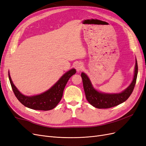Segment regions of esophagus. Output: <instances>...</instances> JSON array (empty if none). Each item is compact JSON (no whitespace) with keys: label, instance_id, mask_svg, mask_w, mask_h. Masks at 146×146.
<instances>
[{"label":"esophagus","instance_id":"obj_1","mask_svg":"<svg viewBox=\"0 0 146 146\" xmlns=\"http://www.w3.org/2000/svg\"><path fill=\"white\" fill-rule=\"evenodd\" d=\"M82 68H83V64L82 63H79L76 65V69H77V71L78 72H79L80 71H81Z\"/></svg>","mask_w":146,"mask_h":146}]
</instances>
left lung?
Returning a JSON list of instances; mask_svg holds the SVG:
<instances>
[{
    "mask_svg": "<svg viewBox=\"0 0 146 146\" xmlns=\"http://www.w3.org/2000/svg\"><path fill=\"white\" fill-rule=\"evenodd\" d=\"M138 74V64L136 60L134 77L133 81L126 89L119 94H105L97 91L95 89L89 78L84 72L81 76L83 80V88L88 102L94 107L98 109L110 108L121 104L128 99L132 94L135 85L136 84Z\"/></svg>",
    "mask_w": 146,
    "mask_h": 146,
    "instance_id": "left-lung-1",
    "label": "left lung"
}]
</instances>
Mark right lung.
Listing matches in <instances>:
<instances>
[{"instance_id":"1","label":"right lung","mask_w":146,"mask_h":146,"mask_svg":"<svg viewBox=\"0 0 146 146\" xmlns=\"http://www.w3.org/2000/svg\"><path fill=\"white\" fill-rule=\"evenodd\" d=\"M75 73L76 70L75 69L69 70L47 91L34 96H25L21 94L14 86L9 72L8 77L14 94L19 101L25 106L34 110H49L57 106L62 98L64 87L69 78Z\"/></svg>"}]
</instances>
